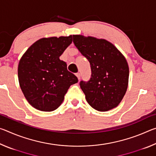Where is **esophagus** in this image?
<instances>
[{
    "instance_id": "obj_1",
    "label": "esophagus",
    "mask_w": 156,
    "mask_h": 156,
    "mask_svg": "<svg viewBox=\"0 0 156 156\" xmlns=\"http://www.w3.org/2000/svg\"><path fill=\"white\" fill-rule=\"evenodd\" d=\"M76 75V76H77V77H78V80H80V73H77Z\"/></svg>"
}]
</instances>
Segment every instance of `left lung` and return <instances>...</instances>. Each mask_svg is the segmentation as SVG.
<instances>
[{"mask_svg":"<svg viewBox=\"0 0 156 156\" xmlns=\"http://www.w3.org/2000/svg\"><path fill=\"white\" fill-rule=\"evenodd\" d=\"M73 42L90 63V79L80 82L89 105L99 112L117 107L128 87L129 71L125 58L104 39L73 35Z\"/></svg>","mask_w":156,"mask_h":156,"instance_id":"left-lung-1","label":"left lung"}]
</instances>
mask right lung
Masks as SVG:
<instances>
[{
  "mask_svg": "<svg viewBox=\"0 0 156 156\" xmlns=\"http://www.w3.org/2000/svg\"><path fill=\"white\" fill-rule=\"evenodd\" d=\"M72 43V36L41 38L26 51L18 64V75L23 94L31 106L43 112L56 109L69 87L78 78L60 59Z\"/></svg>",
  "mask_w": 156,
  "mask_h": 156,
  "instance_id": "right-lung-1",
  "label": "right lung"
}]
</instances>
